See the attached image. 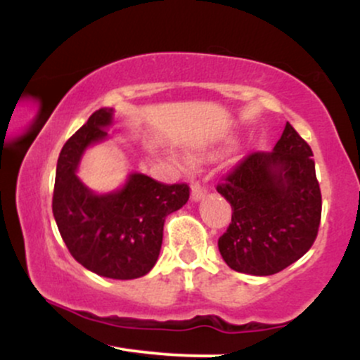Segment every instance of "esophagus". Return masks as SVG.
<instances>
[{
  "label": "esophagus",
  "mask_w": 360,
  "mask_h": 360,
  "mask_svg": "<svg viewBox=\"0 0 360 360\" xmlns=\"http://www.w3.org/2000/svg\"><path fill=\"white\" fill-rule=\"evenodd\" d=\"M205 193H206V186L205 184H201L200 181L193 183V188H191V200L193 201L201 200V198L205 196Z\"/></svg>",
  "instance_id": "1"
}]
</instances>
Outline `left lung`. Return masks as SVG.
I'll list each match as a JSON object with an SVG mask.
<instances>
[{"label": "left lung", "instance_id": "left-lung-1", "mask_svg": "<svg viewBox=\"0 0 360 360\" xmlns=\"http://www.w3.org/2000/svg\"><path fill=\"white\" fill-rule=\"evenodd\" d=\"M311 155L288 122L271 152H250L217 184L232 205V221L218 249L233 271L271 276L311 249L321 218Z\"/></svg>", "mask_w": 360, "mask_h": 360}]
</instances>
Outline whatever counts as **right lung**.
<instances>
[{"mask_svg":"<svg viewBox=\"0 0 360 360\" xmlns=\"http://www.w3.org/2000/svg\"><path fill=\"white\" fill-rule=\"evenodd\" d=\"M113 110L91 115L57 159L52 212L62 240L81 266L110 279H135L154 267L167 214L189 200L186 183L130 174L117 193L94 194L76 176L82 152L106 137Z\"/></svg>","mask_w":360,"mask_h":360,"instance_id":"right-lung-1","label":"right lung"}]
</instances>
